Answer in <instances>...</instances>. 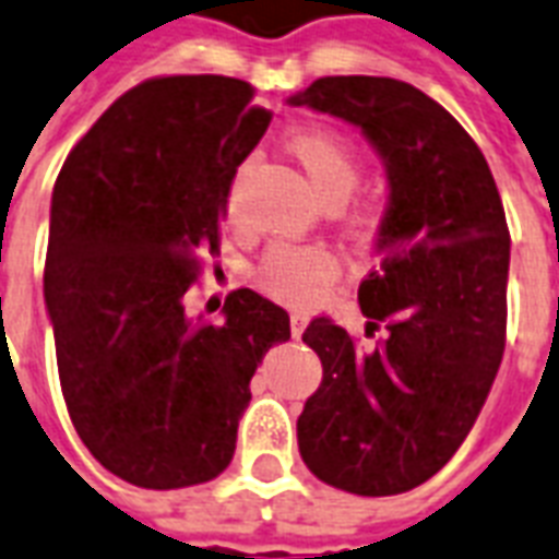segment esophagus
<instances>
[{
    "label": "esophagus",
    "mask_w": 559,
    "mask_h": 559,
    "mask_svg": "<svg viewBox=\"0 0 559 559\" xmlns=\"http://www.w3.org/2000/svg\"><path fill=\"white\" fill-rule=\"evenodd\" d=\"M306 324H309V314L292 312V335H295V338H300V335H304Z\"/></svg>",
    "instance_id": "esophagus-1"
}]
</instances>
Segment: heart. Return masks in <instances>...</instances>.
<instances>
[{
    "mask_svg": "<svg viewBox=\"0 0 559 559\" xmlns=\"http://www.w3.org/2000/svg\"><path fill=\"white\" fill-rule=\"evenodd\" d=\"M285 150L295 155L314 191L326 203L338 205V221L350 235L371 241L389 221L392 191L385 185L365 188L350 194L362 176V155L356 144L338 129L330 126H304L285 138ZM338 276V262L326 247L288 245L276 241L264 250L262 262L255 264V280L267 295L304 304Z\"/></svg>",
    "mask_w": 559,
    "mask_h": 559,
    "instance_id": "b5f03b06",
    "label": "heart"
}]
</instances>
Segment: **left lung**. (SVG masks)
<instances>
[{
  "label": "left lung",
  "mask_w": 559,
  "mask_h": 559,
  "mask_svg": "<svg viewBox=\"0 0 559 559\" xmlns=\"http://www.w3.org/2000/svg\"><path fill=\"white\" fill-rule=\"evenodd\" d=\"M359 126L383 155V259L359 283L362 350L326 318L306 326L324 377L297 418L309 472L344 492L401 495L442 468L480 415L507 342L510 229L474 138L418 87L324 75L288 99Z\"/></svg>",
  "instance_id": "1"
}]
</instances>
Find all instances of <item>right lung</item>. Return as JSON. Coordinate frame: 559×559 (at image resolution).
<instances>
[{
    "instance_id": "add662e5",
    "label": "right lung",
    "mask_w": 559,
    "mask_h": 559,
    "mask_svg": "<svg viewBox=\"0 0 559 559\" xmlns=\"http://www.w3.org/2000/svg\"><path fill=\"white\" fill-rule=\"evenodd\" d=\"M267 123L241 79L155 75L105 108L56 179L44 297L58 380L79 439L126 484L215 480L255 365L292 338L285 309L250 288L221 324L182 304L203 255H221L229 185Z\"/></svg>"
}]
</instances>
